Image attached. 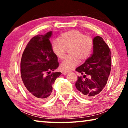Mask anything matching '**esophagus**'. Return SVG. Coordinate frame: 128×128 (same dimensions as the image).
<instances>
[{
    "label": "esophagus",
    "instance_id": "obj_1",
    "mask_svg": "<svg viewBox=\"0 0 128 128\" xmlns=\"http://www.w3.org/2000/svg\"><path fill=\"white\" fill-rule=\"evenodd\" d=\"M62 73V74H66L67 73H69V72H68V71H63Z\"/></svg>",
    "mask_w": 128,
    "mask_h": 128
}]
</instances>
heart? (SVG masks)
I'll use <instances>...</instances> for the list:
<instances>
[{
    "label": "heart",
    "mask_w": 128,
    "mask_h": 128,
    "mask_svg": "<svg viewBox=\"0 0 128 128\" xmlns=\"http://www.w3.org/2000/svg\"><path fill=\"white\" fill-rule=\"evenodd\" d=\"M60 38L52 41L53 52L60 59H62L66 55V48H70L69 54L71 55L66 58L60 65L62 70H71L78 64L80 59L84 61L92 52L94 46L92 39L85 36L81 32L69 30L62 33Z\"/></svg>",
    "instance_id": "b5f03b06"
}]
</instances>
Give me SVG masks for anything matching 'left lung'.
I'll list each match as a JSON object with an SVG mask.
<instances>
[{"label":"left lung","instance_id":"obj_1","mask_svg":"<svg viewBox=\"0 0 128 128\" xmlns=\"http://www.w3.org/2000/svg\"><path fill=\"white\" fill-rule=\"evenodd\" d=\"M93 42L92 56L76 69L84 75L83 77H78L76 88L85 98H94L100 94L107 84L111 72V53L109 47L99 36L94 37ZM86 75L89 77L86 78Z\"/></svg>","mask_w":128,"mask_h":128}]
</instances>
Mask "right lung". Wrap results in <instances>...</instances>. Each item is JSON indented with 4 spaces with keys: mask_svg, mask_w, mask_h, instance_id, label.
Here are the masks:
<instances>
[{
    "mask_svg": "<svg viewBox=\"0 0 128 128\" xmlns=\"http://www.w3.org/2000/svg\"><path fill=\"white\" fill-rule=\"evenodd\" d=\"M50 31L34 36L28 43L21 60V76L25 90L32 98L45 101L52 94V85L61 72H52L59 66L53 52Z\"/></svg>",
    "mask_w": 128,
    "mask_h": 128,
    "instance_id": "obj_1",
    "label": "right lung"
}]
</instances>
